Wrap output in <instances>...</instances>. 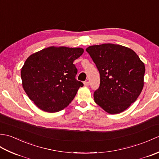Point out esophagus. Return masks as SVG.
<instances>
[{
    "mask_svg": "<svg viewBox=\"0 0 159 159\" xmlns=\"http://www.w3.org/2000/svg\"><path fill=\"white\" fill-rule=\"evenodd\" d=\"M84 85H85V87H88L89 85V81H85V82H84Z\"/></svg>",
    "mask_w": 159,
    "mask_h": 159,
    "instance_id": "1",
    "label": "esophagus"
}]
</instances>
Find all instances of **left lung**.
Segmentation results:
<instances>
[{
  "mask_svg": "<svg viewBox=\"0 0 159 159\" xmlns=\"http://www.w3.org/2000/svg\"><path fill=\"white\" fill-rule=\"evenodd\" d=\"M86 51L100 76V86L93 93L95 102L110 114L128 109L143 89L144 63L133 50L118 44L92 46Z\"/></svg>",
  "mask_w": 159,
  "mask_h": 159,
  "instance_id": "obj_1",
  "label": "left lung"
}]
</instances>
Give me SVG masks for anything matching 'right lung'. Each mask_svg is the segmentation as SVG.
Wrapping results in <instances>:
<instances>
[{
  "label": "right lung",
  "mask_w": 159,
  "mask_h": 159,
  "mask_svg": "<svg viewBox=\"0 0 159 159\" xmlns=\"http://www.w3.org/2000/svg\"><path fill=\"white\" fill-rule=\"evenodd\" d=\"M81 48L48 47L29 56L21 70L24 90L40 109L61 111L72 102L83 83L76 79L74 61Z\"/></svg>",
  "instance_id": "obj_1"
}]
</instances>
